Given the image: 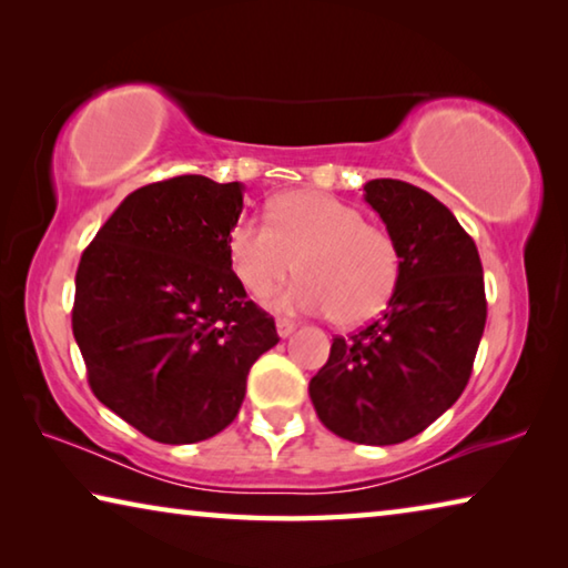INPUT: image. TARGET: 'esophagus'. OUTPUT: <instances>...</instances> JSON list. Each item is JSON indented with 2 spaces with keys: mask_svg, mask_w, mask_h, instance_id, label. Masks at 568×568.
I'll return each instance as SVG.
<instances>
[{
  "mask_svg": "<svg viewBox=\"0 0 568 568\" xmlns=\"http://www.w3.org/2000/svg\"><path fill=\"white\" fill-rule=\"evenodd\" d=\"M275 331H277V335H281V338H287V335H291V333L295 331V321H291V318H277V321H275Z\"/></svg>",
  "mask_w": 568,
  "mask_h": 568,
  "instance_id": "obj_1",
  "label": "esophagus"
}]
</instances>
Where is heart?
I'll list each match as a JSON object with an SVG mask.
<instances>
[{"label": "heart", "instance_id": "1", "mask_svg": "<svg viewBox=\"0 0 568 568\" xmlns=\"http://www.w3.org/2000/svg\"><path fill=\"white\" fill-rule=\"evenodd\" d=\"M267 220H240L227 237L230 265L250 295H271L295 261L303 277L275 297L277 311L333 313L335 323L361 325L396 293V237L365 223L355 205L321 190H293L273 200Z\"/></svg>", "mask_w": 568, "mask_h": 568}]
</instances>
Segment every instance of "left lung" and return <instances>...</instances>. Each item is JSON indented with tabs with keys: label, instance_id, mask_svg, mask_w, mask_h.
Segmentation results:
<instances>
[{
	"label": "left lung",
	"instance_id": "left-lung-1",
	"mask_svg": "<svg viewBox=\"0 0 568 568\" xmlns=\"http://www.w3.org/2000/svg\"><path fill=\"white\" fill-rule=\"evenodd\" d=\"M363 190L396 237L400 281L378 321L333 338L307 393L335 436L390 446L426 430L464 393L486 325L484 267L430 192L388 178Z\"/></svg>",
	"mask_w": 568,
	"mask_h": 568
}]
</instances>
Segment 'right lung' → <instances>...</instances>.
<instances>
[{
	"label": "right lung",
	"instance_id": "1",
	"mask_svg": "<svg viewBox=\"0 0 568 568\" xmlns=\"http://www.w3.org/2000/svg\"><path fill=\"white\" fill-rule=\"evenodd\" d=\"M240 213V182H152L122 200L77 267L72 333L90 388L158 444L230 426L250 368L281 341L230 265Z\"/></svg>",
	"mask_w": 568,
	"mask_h": 568
}]
</instances>
